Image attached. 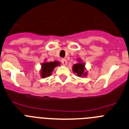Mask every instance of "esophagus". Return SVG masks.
Wrapping results in <instances>:
<instances>
[{"instance_id":"esophagus-1","label":"esophagus","mask_w":129,"mask_h":129,"mask_svg":"<svg viewBox=\"0 0 129 129\" xmlns=\"http://www.w3.org/2000/svg\"><path fill=\"white\" fill-rule=\"evenodd\" d=\"M61 63L63 64L64 66H66L67 64V61L65 59H61Z\"/></svg>"}]
</instances>
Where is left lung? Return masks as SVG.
<instances>
[{"label":"left lung","instance_id":"8db88e82","mask_svg":"<svg viewBox=\"0 0 129 129\" xmlns=\"http://www.w3.org/2000/svg\"><path fill=\"white\" fill-rule=\"evenodd\" d=\"M84 67L85 65L83 63L76 64L73 66V69L72 70H73L74 72L77 74V75L78 76L81 77L84 74ZM85 75H86V74L85 73L84 76Z\"/></svg>","mask_w":129,"mask_h":129}]
</instances>
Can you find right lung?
<instances>
[{
    "label": "right lung",
    "instance_id": "obj_1",
    "mask_svg": "<svg viewBox=\"0 0 129 129\" xmlns=\"http://www.w3.org/2000/svg\"><path fill=\"white\" fill-rule=\"evenodd\" d=\"M59 65V62L57 61L54 62H44L42 64V72L41 76L42 78H46L47 76H49L51 74L54 68L57 66Z\"/></svg>",
    "mask_w": 129,
    "mask_h": 129
}]
</instances>
